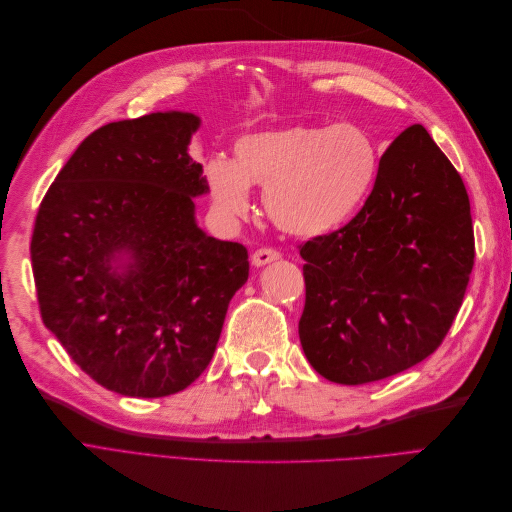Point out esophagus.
I'll use <instances>...</instances> for the list:
<instances>
[{
    "mask_svg": "<svg viewBox=\"0 0 512 512\" xmlns=\"http://www.w3.org/2000/svg\"><path fill=\"white\" fill-rule=\"evenodd\" d=\"M280 258H282L280 252L271 250V247H260V250H256V252L252 254V265H254V267H265V265H271V262L280 260Z\"/></svg>",
    "mask_w": 512,
    "mask_h": 512,
    "instance_id": "34e87169",
    "label": "esophagus"
}]
</instances>
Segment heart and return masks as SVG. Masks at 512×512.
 Wrapping results in <instances>:
<instances>
[{"mask_svg":"<svg viewBox=\"0 0 512 512\" xmlns=\"http://www.w3.org/2000/svg\"><path fill=\"white\" fill-rule=\"evenodd\" d=\"M378 173V143L356 123H297L245 134L232 160L211 158L205 168L213 205L226 218L250 215L252 185H258L271 222L301 239L346 226L367 203Z\"/></svg>","mask_w":512,"mask_h":512,"instance_id":"obj_1","label":"heart"}]
</instances>
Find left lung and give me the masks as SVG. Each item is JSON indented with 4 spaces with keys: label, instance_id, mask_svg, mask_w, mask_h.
Masks as SVG:
<instances>
[{
    "label": "left lung",
    "instance_id": "8db88e82",
    "mask_svg": "<svg viewBox=\"0 0 512 512\" xmlns=\"http://www.w3.org/2000/svg\"><path fill=\"white\" fill-rule=\"evenodd\" d=\"M299 252L309 365L348 386L391 378L442 344L461 307L474 265L466 185L416 123L384 151L354 220Z\"/></svg>",
    "mask_w": 512,
    "mask_h": 512
}]
</instances>
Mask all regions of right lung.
<instances>
[{"label": "right lung", "instance_id": "add662e5", "mask_svg": "<svg viewBox=\"0 0 512 512\" xmlns=\"http://www.w3.org/2000/svg\"><path fill=\"white\" fill-rule=\"evenodd\" d=\"M198 128L185 111L106 123L38 209L32 265L46 329L89 378L126 397L188 389L250 275L241 243L196 222L194 198L209 194L190 156Z\"/></svg>", "mask_w": 512, "mask_h": 512}]
</instances>
